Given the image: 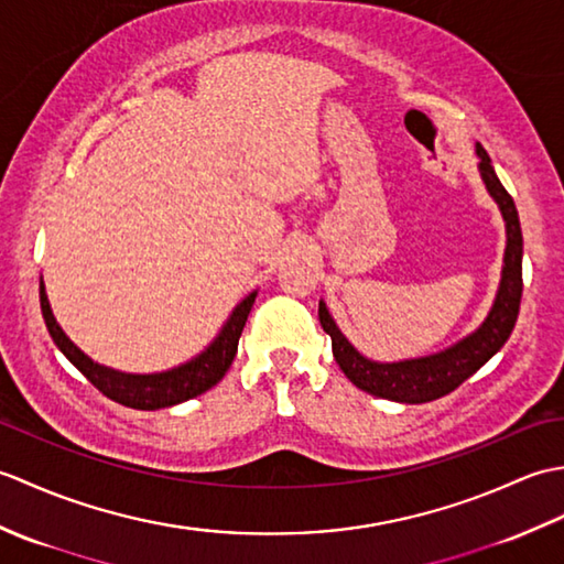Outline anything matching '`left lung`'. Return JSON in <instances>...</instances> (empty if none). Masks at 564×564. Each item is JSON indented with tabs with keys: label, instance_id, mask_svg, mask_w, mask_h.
<instances>
[{
	"label": "left lung",
	"instance_id": "obj_1",
	"mask_svg": "<svg viewBox=\"0 0 564 564\" xmlns=\"http://www.w3.org/2000/svg\"><path fill=\"white\" fill-rule=\"evenodd\" d=\"M477 154H480V174L485 178L487 191L499 203L501 215H505L507 220L505 271H501V283L492 313L487 315L480 329L436 356L414 358V361L402 364H373L346 341L339 327L334 325L332 315L327 313L325 303H319V325L332 337V351L339 368L344 370V376L349 378L356 388L376 394V398L406 404H422L443 398V394L453 392L473 373H477V370L507 344L513 325H517L523 293V235L519 213L517 206H513L509 191L501 186L497 178L487 150L482 145H477Z\"/></svg>",
	"mask_w": 564,
	"mask_h": 564
}]
</instances>
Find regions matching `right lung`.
Here are the masks:
<instances>
[{"label": "right lung", "mask_w": 564, "mask_h": 564, "mask_svg": "<svg viewBox=\"0 0 564 564\" xmlns=\"http://www.w3.org/2000/svg\"><path fill=\"white\" fill-rule=\"evenodd\" d=\"M254 297L257 293H251L235 307V313L227 319L220 337L208 346V351H203L191 364L158 376H128L94 364L89 356H84L77 346L65 337V332L59 329L53 317L51 303H47L45 295V285L41 281V313L57 349L63 351L69 358V364L77 366L79 373L87 376L91 386L104 392L106 398L123 406H133V410H160V406H172L196 398V394L210 390L213 386H218L223 376L227 373V368L235 361L239 334L245 329V322L251 305H254Z\"/></svg>", "instance_id": "add662e5"}]
</instances>
